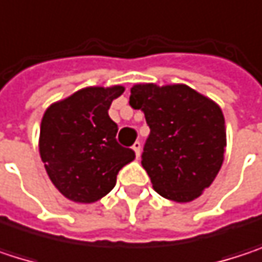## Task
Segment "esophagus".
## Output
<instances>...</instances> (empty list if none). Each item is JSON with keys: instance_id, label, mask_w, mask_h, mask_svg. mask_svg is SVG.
I'll list each match as a JSON object with an SVG mask.
<instances>
[{"instance_id": "esophagus-1", "label": "esophagus", "mask_w": 262, "mask_h": 262, "mask_svg": "<svg viewBox=\"0 0 262 262\" xmlns=\"http://www.w3.org/2000/svg\"><path fill=\"white\" fill-rule=\"evenodd\" d=\"M132 148H133V151H135L136 158H139V155H141V142H139V141H136V142L132 145Z\"/></svg>"}]
</instances>
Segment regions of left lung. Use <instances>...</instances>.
Returning a JSON list of instances; mask_svg holds the SVG:
<instances>
[{
	"mask_svg": "<svg viewBox=\"0 0 262 262\" xmlns=\"http://www.w3.org/2000/svg\"><path fill=\"white\" fill-rule=\"evenodd\" d=\"M129 103L144 112L150 127L141 164L156 192L179 203L197 199L225 159L220 106L186 84L155 83L135 84Z\"/></svg>",
	"mask_w": 262,
	"mask_h": 262,
	"instance_id": "8db88e82",
	"label": "left lung"
}]
</instances>
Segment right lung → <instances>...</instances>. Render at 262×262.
Listing matches in <instances>:
<instances>
[{
    "label": "right lung",
    "instance_id": "right-lung-1",
    "mask_svg": "<svg viewBox=\"0 0 262 262\" xmlns=\"http://www.w3.org/2000/svg\"><path fill=\"white\" fill-rule=\"evenodd\" d=\"M123 92L120 84L83 88L53 103L42 117V162L53 185L73 202L94 203L104 197L118 171L135 159L132 148L117 142L118 126L107 114Z\"/></svg>",
    "mask_w": 262,
    "mask_h": 262
}]
</instances>
